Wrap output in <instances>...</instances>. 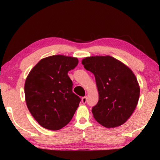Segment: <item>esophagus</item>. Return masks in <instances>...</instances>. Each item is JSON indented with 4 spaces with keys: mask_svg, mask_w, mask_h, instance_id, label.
<instances>
[{
    "mask_svg": "<svg viewBox=\"0 0 160 160\" xmlns=\"http://www.w3.org/2000/svg\"><path fill=\"white\" fill-rule=\"evenodd\" d=\"M87 98L86 97V96H84V97H83L82 98V103H86L87 102Z\"/></svg>",
    "mask_w": 160,
    "mask_h": 160,
    "instance_id": "obj_1",
    "label": "esophagus"
}]
</instances>
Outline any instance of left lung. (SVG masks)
<instances>
[{"label": "left lung", "mask_w": 160, "mask_h": 160, "mask_svg": "<svg viewBox=\"0 0 160 160\" xmlns=\"http://www.w3.org/2000/svg\"><path fill=\"white\" fill-rule=\"evenodd\" d=\"M84 68L95 75L99 100L92 112L98 123L106 128L123 124L136 108L140 87L132 71L111 56L83 59Z\"/></svg>", "instance_id": "obj_1"}]
</instances>
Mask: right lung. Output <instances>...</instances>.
Masks as SVG:
<instances>
[{
  "mask_svg": "<svg viewBox=\"0 0 160 160\" xmlns=\"http://www.w3.org/2000/svg\"><path fill=\"white\" fill-rule=\"evenodd\" d=\"M77 58L53 55L41 60L28 74L25 84L28 108L41 127L58 130L68 124L81 98L72 91L68 72L77 66Z\"/></svg>",
  "mask_w": 160,
  "mask_h": 160,
  "instance_id": "right-lung-1",
  "label": "right lung"
}]
</instances>
